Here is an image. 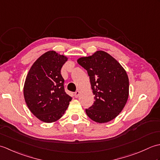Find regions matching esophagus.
Masks as SVG:
<instances>
[{"instance_id":"obj_1","label":"esophagus","mask_w":160,"mask_h":160,"mask_svg":"<svg viewBox=\"0 0 160 160\" xmlns=\"http://www.w3.org/2000/svg\"><path fill=\"white\" fill-rule=\"evenodd\" d=\"M80 92L79 91H76V92L74 93V96H75V98H78L79 97V96H80Z\"/></svg>"}]
</instances>
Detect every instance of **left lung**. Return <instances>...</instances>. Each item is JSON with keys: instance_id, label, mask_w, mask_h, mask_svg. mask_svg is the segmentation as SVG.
Here are the masks:
<instances>
[{"instance_id": "obj_1", "label": "left lung", "mask_w": 160, "mask_h": 160, "mask_svg": "<svg viewBox=\"0 0 160 160\" xmlns=\"http://www.w3.org/2000/svg\"><path fill=\"white\" fill-rule=\"evenodd\" d=\"M78 63L87 70L95 95L93 104L85 110L88 117L98 123L113 120L128 100L129 82L126 71L103 51L80 58Z\"/></svg>"}]
</instances>
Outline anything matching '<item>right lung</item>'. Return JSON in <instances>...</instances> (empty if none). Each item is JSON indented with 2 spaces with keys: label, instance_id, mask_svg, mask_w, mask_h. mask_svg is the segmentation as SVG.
<instances>
[{
  "label": "right lung",
  "instance_id": "add662e5",
  "mask_svg": "<svg viewBox=\"0 0 160 160\" xmlns=\"http://www.w3.org/2000/svg\"><path fill=\"white\" fill-rule=\"evenodd\" d=\"M67 60V57L49 51L36 60L27 76L23 90L25 102L32 113L44 122L59 120L72 100L64 91L60 73Z\"/></svg>",
  "mask_w": 160,
  "mask_h": 160
}]
</instances>
